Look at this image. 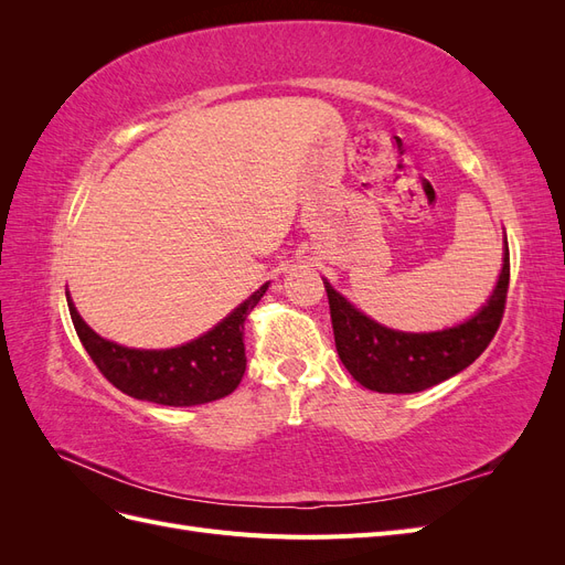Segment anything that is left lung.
<instances>
[{"instance_id":"left-lung-1","label":"left lung","mask_w":565,"mask_h":565,"mask_svg":"<svg viewBox=\"0 0 565 565\" xmlns=\"http://www.w3.org/2000/svg\"><path fill=\"white\" fill-rule=\"evenodd\" d=\"M324 282L334 344L351 377L377 393H417L455 377L481 355L498 332L509 289V245L492 295L469 320L436 332H401L372 320Z\"/></svg>"}]
</instances>
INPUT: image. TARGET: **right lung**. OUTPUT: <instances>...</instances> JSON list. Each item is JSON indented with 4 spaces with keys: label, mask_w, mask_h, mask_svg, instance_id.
Listing matches in <instances>:
<instances>
[{
    "label": "right lung",
    "mask_w": 565,
    "mask_h": 565,
    "mask_svg": "<svg viewBox=\"0 0 565 565\" xmlns=\"http://www.w3.org/2000/svg\"><path fill=\"white\" fill-rule=\"evenodd\" d=\"M264 282L210 332L174 349H127L96 334L77 313L71 295L67 309L82 347L100 374L127 396L158 405L188 407L228 396L241 384L245 358V320L266 295Z\"/></svg>",
    "instance_id": "add662e5"
}]
</instances>
